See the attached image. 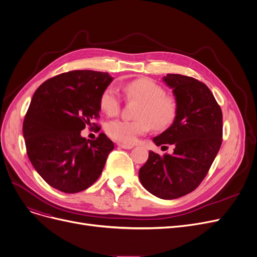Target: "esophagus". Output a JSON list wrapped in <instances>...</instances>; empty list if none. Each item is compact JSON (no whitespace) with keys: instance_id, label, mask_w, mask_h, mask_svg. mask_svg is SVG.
Masks as SVG:
<instances>
[{"instance_id":"obj_1","label":"esophagus","mask_w":257,"mask_h":257,"mask_svg":"<svg viewBox=\"0 0 257 257\" xmlns=\"http://www.w3.org/2000/svg\"><path fill=\"white\" fill-rule=\"evenodd\" d=\"M117 146L122 149H132L133 148V145H126V144H120V143L117 144Z\"/></svg>"}]
</instances>
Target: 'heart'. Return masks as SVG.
<instances>
[{
    "mask_svg": "<svg viewBox=\"0 0 257 257\" xmlns=\"http://www.w3.org/2000/svg\"><path fill=\"white\" fill-rule=\"evenodd\" d=\"M124 90L129 97L142 102L138 120L112 119L106 125L110 138L118 142L132 144L137 139L148 132L151 125L158 130L168 128L176 116V103L173 98L165 96V90L149 79H139L125 85ZM119 95L114 87L106 89L101 98L102 109L109 115L117 113Z\"/></svg>",
    "mask_w": 257,
    "mask_h": 257,
    "instance_id": "obj_1",
    "label": "heart"
}]
</instances>
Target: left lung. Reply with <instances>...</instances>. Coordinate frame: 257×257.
<instances>
[{
	"instance_id": "1",
	"label": "left lung",
	"mask_w": 257,
	"mask_h": 257,
	"mask_svg": "<svg viewBox=\"0 0 257 257\" xmlns=\"http://www.w3.org/2000/svg\"><path fill=\"white\" fill-rule=\"evenodd\" d=\"M163 82L172 89L176 116L172 125L152 139L174 151L149 158L139 171L143 187L163 199L192 192L202 183L220 148L222 113L210 89L193 77L168 73ZM166 147L167 146H163Z\"/></svg>"
}]
</instances>
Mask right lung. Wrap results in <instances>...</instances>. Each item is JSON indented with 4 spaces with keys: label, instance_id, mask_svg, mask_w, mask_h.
Wrapping results in <instances>:
<instances>
[{
    "label": "right lung",
    "instance_id": "add662e5",
    "mask_svg": "<svg viewBox=\"0 0 257 257\" xmlns=\"http://www.w3.org/2000/svg\"><path fill=\"white\" fill-rule=\"evenodd\" d=\"M112 81L107 72L74 70L44 82L32 96L23 122L28 158L43 180L62 192L90 187L114 149L104 133L95 141L81 136L98 116Z\"/></svg>",
    "mask_w": 257,
    "mask_h": 257
}]
</instances>
